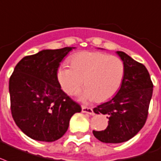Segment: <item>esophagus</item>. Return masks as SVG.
<instances>
[{
  "mask_svg": "<svg viewBox=\"0 0 161 161\" xmlns=\"http://www.w3.org/2000/svg\"><path fill=\"white\" fill-rule=\"evenodd\" d=\"M82 111L83 112H84V113H88L89 114V115H94V110H93V109L90 107H87V106H85V105H82Z\"/></svg>",
  "mask_w": 161,
  "mask_h": 161,
  "instance_id": "1",
  "label": "esophagus"
}]
</instances>
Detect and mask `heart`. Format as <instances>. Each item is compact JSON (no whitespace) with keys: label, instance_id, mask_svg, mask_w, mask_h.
I'll return each mask as SVG.
<instances>
[{"label":"heart","instance_id":"heart-1","mask_svg":"<svg viewBox=\"0 0 161 161\" xmlns=\"http://www.w3.org/2000/svg\"><path fill=\"white\" fill-rule=\"evenodd\" d=\"M71 67L62 66L57 78L67 94L75 95L83 86V98L104 102L116 94L125 75L121 59L98 51H83L70 59Z\"/></svg>","mask_w":161,"mask_h":161}]
</instances>
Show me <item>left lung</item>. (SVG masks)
Returning <instances> with one entry per match:
<instances>
[{
    "label": "left lung",
    "mask_w": 161,
    "mask_h": 161,
    "mask_svg": "<svg viewBox=\"0 0 161 161\" xmlns=\"http://www.w3.org/2000/svg\"><path fill=\"white\" fill-rule=\"evenodd\" d=\"M117 54L125 65V75L117 94L94 109V113L107 116L109 123L104 131H93L103 143H120L129 140L144 126L153 94V83L142 63L123 51Z\"/></svg>",
    "instance_id": "obj_1"
}]
</instances>
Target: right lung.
I'll use <instances>...</instances> for the list:
<instances>
[{
    "mask_svg": "<svg viewBox=\"0 0 161 161\" xmlns=\"http://www.w3.org/2000/svg\"><path fill=\"white\" fill-rule=\"evenodd\" d=\"M72 49L44 50L24 56L10 77L12 118L34 140L53 142L61 138L72 115L82 110L61 89L57 78L60 62Z\"/></svg>",
    "mask_w": 161,
    "mask_h": 161,
    "instance_id": "add662e5",
    "label": "right lung"
}]
</instances>
